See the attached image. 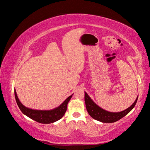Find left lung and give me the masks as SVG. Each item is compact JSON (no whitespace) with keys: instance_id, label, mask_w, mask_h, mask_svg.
Masks as SVG:
<instances>
[{"instance_id":"1","label":"left lung","mask_w":150,"mask_h":150,"mask_svg":"<svg viewBox=\"0 0 150 150\" xmlns=\"http://www.w3.org/2000/svg\"><path fill=\"white\" fill-rule=\"evenodd\" d=\"M138 96H137L135 101L133 103L132 105L128 108L126 109L125 110L122 111L121 112H113L104 110L99 106H98L91 99L89 95L86 92H84V101L86 106V110H87L89 115L93 119L101 121L102 122H114L120 120L122 117H123L126 115H128L136 105V103H137L138 100Z\"/></svg>"}]
</instances>
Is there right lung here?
I'll return each instance as SVG.
<instances>
[{"label": "right lung", "mask_w": 150, "mask_h": 150, "mask_svg": "<svg viewBox=\"0 0 150 150\" xmlns=\"http://www.w3.org/2000/svg\"><path fill=\"white\" fill-rule=\"evenodd\" d=\"M15 98L18 106L22 112L30 119L42 124H49L56 122L62 118L67 110V104L72 96V94L68 97L60 106L51 110H36L25 107L21 103L17 97L16 89L14 90Z\"/></svg>", "instance_id": "right-lung-1"}]
</instances>
